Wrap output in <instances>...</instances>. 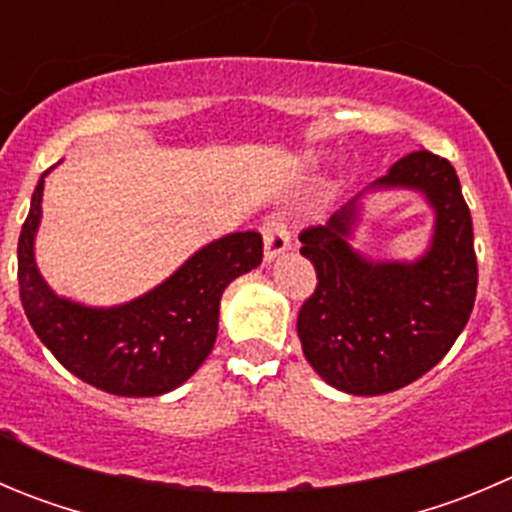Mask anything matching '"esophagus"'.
<instances>
[{
	"instance_id": "1",
	"label": "esophagus",
	"mask_w": 512,
	"mask_h": 512,
	"mask_svg": "<svg viewBox=\"0 0 512 512\" xmlns=\"http://www.w3.org/2000/svg\"><path fill=\"white\" fill-rule=\"evenodd\" d=\"M262 240H265V260H275L285 250H290V232L280 217H270L262 222Z\"/></svg>"
}]
</instances>
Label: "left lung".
Here are the masks:
<instances>
[{"label": "left lung", "mask_w": 512, "mask_h": 512, "mask_svg": "<svg viewBox=\"0 0 512 512\" xmlns=\"http://www.w3.org/2000/svg\"><path fill=\"white\" fill-rule=\"evenodd\" d=\"M377 185L423 190L438 212L433 247L415 265L367 262L350 250L355 200L327 225L300 232L317 285L300 307L297 337L317 375L350 395L393 393L438 365L468 325L478 292L473 217L455 167L415 150Z\"/></svg>", "instance_id": "8db88e82"}]
</instances>
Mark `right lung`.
Listing matches in <instances>:
<instances>
[{
    "label": "right lung",
    "instance_id": "obj_1",
    "mask_svg": "<svg viewBox=\"0 0 512 512\" xmlns=\"http://www.w3.org/2000/svg\"><path fill=\"white\" fill-rule=\"evenodd\" d=\"M44 180L34 187L17 245L19 297L29 325L79 380L124 398H155L187 380L210 355L220 297L262 262V237L235 232L212 242L140 300L92 310L59 300L34 265Z\"/></svg>",
    "mask_w": 512,
    "mask_h": 512
}]
</instances>
